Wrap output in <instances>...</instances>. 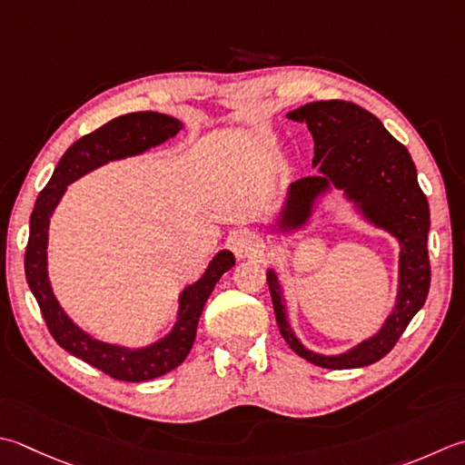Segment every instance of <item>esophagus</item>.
Returning <instances> with one entry per match:
<instances>
[{
	"mask_svg": "<svg viewBox=\"0 0 465 465\" xmlns=\"http://www.w3.org/2000/svg\"><path fill=\"white\" fill-rule=\"evenodd\" d=\"M230 245H232V252L235 253V258H256L262 253L260 240L248 232L235 233Z\"/></svg>",
	"mask_w": 465,
	"mask_h": 465,
	"instance_id": "1",
	"label": "esophagus"
}]
</instances>
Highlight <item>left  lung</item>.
<instances>
[{
  "label": "left lung",
  "instance_id": "obj_1",
  "mask_svg": "<svg viewBox=\"0 0 465 465\" xmlns=\"http://www.w3.org/2000/svg\"><path fill=\"white\" fill-rule=\"evenodd\" d=\"M288 118L306 123L314 139L316 175L290 185L280 227L306 223L312 202L332 183L359 205L362 215L401 243L399 253V294L395 311L389 314L372 339L361 342L339 357H324L304 349L286 318V304L274 272H268V286L276 322L284 341L298 357L324 369H357L372 365L395 347L399 336L421 311L431 284L427 233L430 205L417 183V171L405 144L399 143L375 114L347 100H318L288 113Z\"/></svg>",
  "mask_w": 465,
  "mask_h": 465
}]
</instances>
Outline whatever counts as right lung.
<instances>
[{
  "label": "right lung",
  "instance_id": "obj_1",
  "mask_svg": "<svg viewBox=\"0 0 465 465\" xmlns=\"http://www.w3.org/2000/svg\"><path fill=\"white\" fill-rule=\"evenodd\" d=\"M181 131L177 118L161 113H131L113 118L96 129L78 139L72 147L64 153V157L54 169V175L48 181L38 199H35L34 212L30 217V240L25 245V280L32 294L38 300L42 316L64 351L82 359L94 369L106 372L116 381H129V383H141L167 375L169 371L177 369L185 361L191 347L195 342L197 322L203 312L209 294L213 292L227 270H232L235 258L232 252H220L209 263L203 278L193 286L183 290L179 298V318L173 331L159 342L144 349H123L114 344L100 342L64 314L56 296L52 294V286L45 270V245H48V225L54 207L58 205L60 197L66 191V185L78 177L86 175L108 161L131 157L147 151L154 144L165 143L171 136Z\"/></svg>",
  "mask_w": 465,
  "mask_h": 465
}]
</instances>
